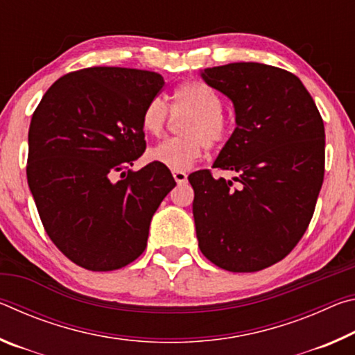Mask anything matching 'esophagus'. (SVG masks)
<instances>
[{"label":"esophagus","mask_w":355,"mask_h":355,"mask_svg":"<svg viewBox=\"0 0 355 355\" xmlns=\"http://www.w3.org/2000/svg\"><path fill=\"white\" fill-rule=\"evenodd\" d=\"M173 178H175V182L178 184H184L186 182H188V175H186V172L183 171H173Z\"/></svg>","instance_id":"34e87169"}]
</instances>
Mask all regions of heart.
<instances>
[{"label":"heart","mask_w":355,"mask_h":355,"mask_svg":"<svg viewBox=\"0 0 355 355\" xmlns=\"http://www.w3.org/2000/svg\"><path fill=\"white\" fill-rule=\"evenodd\" d=\"M171 111L173 116L189 114L180 133L183 137H173L161 142L150 150L148 158L169 167L172 171H184L202 158L205 146L219 148L228 141L232 123L222 112L219 94L202 81H186L175 89ZM169 110L161 98L150 100L142 112V128L153 137L163 136Z\"/></svg>","instance_id":"obj_1"}]
</instances>
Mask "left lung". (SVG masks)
<instances>
[{
	"mask_svg": "<svg viewBox=\"0 0 355 355\" xmlns=\"http://www.w3.org/2000/svg\"><path fill=\"white\" fill-rule=\"evenodd\" d=\"M202 78L233 101L236 128L209 171L188 177L202 254L225 271L255 272L290 254L315 213L324 180L322 117L304 84L284 69L235 62Z\"/></svg>",
	"mask_w": 355,
	"mask_h": 355,
	"instance_id": "left-lung-1",
	"label": "left lung"
}]
</instances>
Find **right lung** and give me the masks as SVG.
I'll return each instance as SVG.
<instances>
[{
  "instance_id": "obj_1",
  "label": "right lung",
  "mask_w": 355,
  "mask_h": 355,
  "mask_svg": "<svg viewBox=\"0 0 355 355\" xmlns=\"http://www.w3.org/2000/svg\"><path fill=\"white\" fill-rule=\"evenodd\" d=\"M164 87L156 71L91 67L59 78L28 135V184L46 235L89 271H114L147 248L150 220L175 180L130 171L146 150L142 112Z\"/></svg>"
}]
</instances>
